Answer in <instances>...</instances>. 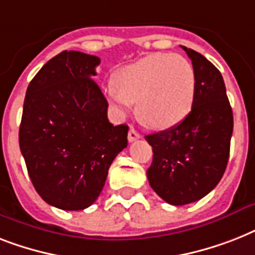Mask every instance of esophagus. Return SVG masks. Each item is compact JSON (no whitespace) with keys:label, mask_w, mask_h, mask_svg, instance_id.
Returning <instances> with one entry per match:
<instances>
[{"label":"esophagus","mask_w":255,"mask_h":255,"mask_svg":"<svg viewBox=\"0 0 255 255\" xmlns=\"http://www.w3.org/2000/svg\"><path fill=\"white\" fill-rule=\"evenodd\" d=\"M137 138H140V133H138L136 129L131 128V129H129V132H128V141H129V142L136 141Z\"/></svg>","instance_id":"1"}]
</instances>
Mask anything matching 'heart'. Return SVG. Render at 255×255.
Returning a JSON list of instances; mask_svg holds the SVG:
<instances>
[{"label": "heart", "instance_id": "heart-1", "mask_svg": "<svg viewBox=\"0 0 255 255\" xmlns=\"http://www.w3.org/2000/svg\"><path fill=\"white\" fill-rule=\"evenodd\" d=\"M106 98L118 114L137 103V117L156 129L181 123L195 97V72L181 55L152 53L129 64L118 73L117 84L105 89Z\"/></svg>", "mask_w": 255, "mask_h": 255}]
</instances>
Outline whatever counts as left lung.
Listing matches in <instances>:
<instances>
[{
	"instance_id": "obj_1",
	"label": "left lung",
	"mask_w": 255,
	"mask_h": 255,
	"mask_svg": "<svg viewBox=\"0 0 255 255\" xmlns=\"http://www.w3.org/2000/svg\"><path fill=\"white\" fill-rule=\"evenodd\" d=\"M185 49L195 72L191 111L179 124L145 136L153 148L146 171L149 185L173 206H185L216 187L227 169L233 132V113L224 80L214 64Z\"/></svg>"
}]
</instances>
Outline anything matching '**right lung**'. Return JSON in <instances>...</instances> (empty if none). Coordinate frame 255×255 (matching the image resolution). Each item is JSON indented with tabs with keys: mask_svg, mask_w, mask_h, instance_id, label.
<instances>
[{
	"mask_svg": "<svg viewBox=\"0 0 255 255\" xmlns=\"http://www.w3.org/2000/svg\"><path fill=\"white\" fill-rule=\"evenodd\" d=\"M99 63L97 56L63 51L27 88L20 152L35 190L60 210L92 206L110 165L127 146L128 127L110 123L109 103L92 78Z\"/></svg>",
	"mask_w": 255,
	"mask_h": 255,
	"instance_id": "right-lung-1",
	"label": "right lung"
}]
</instances>
